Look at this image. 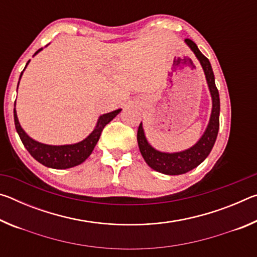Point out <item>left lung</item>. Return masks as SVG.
Listing matches in <instances>:
<instances>
[{
	"mask_svg": "<svg viewBox=\"0 0 257 257\" xmlns=\"http://www.w3.org/2000/svg\"><path fill=\"white\" fill-rule=\"evenodd\" d=\"M185 43L188 45L189 49L194 52L195 56L201 63L203 68L204 75L206 78V82L210 90L212 97V111L208 124L205 132L202 135V137L198 139L196 144L193 145L189 149L181 152H175V153H167V152H160L155 150L145 136L143 123L141 122L137 132V142L139 151L144 158L145 162L153 169V170L164 173L169 176H178L193 170L198 167L214 146L216 141L217 133H219L220 125V97L219 90L215 86L214 73H213L211 63L205 55L202 54V52L198 50L197 45L191 40H185Z\"/></svg>",
	"mask_w": 257,
	"mask_h": 257,
	"instance_id": "obj_1",
	"label": "left lung"
}]
</instances>
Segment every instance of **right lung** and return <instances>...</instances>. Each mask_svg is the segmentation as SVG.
Returning <instances> with one entry per match:
<instances>
[{
  "instance_id": "1",
  "label": "right lung",
  "mask_w": 257,
  "mask_h": 257,
  "mask_svg": "<svg viewBox=\"0 0 257 257\" xmlns=\"http://www.w3.org/2000/svg\"><path fill=\"white\" fill-rule=\"evenodd\" d=\"M42 50L43 49H40L37 52H35L34 56ZM29 61L27 62V64H26V67L28 66ZM24 71L21 72L19 81L21 79V76H23ZM18 86H19V82H18ZM120 112H121V108H118V110L115 111H112V112L105 113V114L99 115L96 125H95L93 132L79 143H76V144H69V145H47V144H43V143L35 141V139L29 137L28 135L26 134V132L21 128V125L19 123L18 115H17V111H16V104L14 108L15 124H16L17 133H18L21 142H23L24 146L26 147V150L29 152L30 155H32L35 160L38 161V162L42 163L43 165L52 169H60V170L61 169L73 168L76 167V165L81 164L84 161H86V159L92 154L94 147L96 146L104 127H105L110 121L114 119Z\"/></svg>"
}]
</instances>
